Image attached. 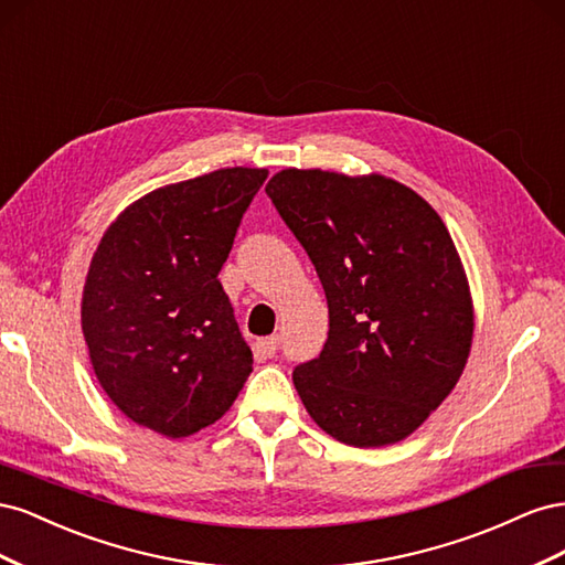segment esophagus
<instances>
[{
  "instance_id": "1",
  "label": "esophagus",
  "mask_w": 565,
  "mask_h": 565,
  "mask_svg": "<svg viewBox=\"0 0 565 565\" xmlns=\"http://www.w3.org/2000/svg\"><path fill=\"white\" fill-rule=\"evenodd\" d=\"M278 347H280V337H278V334L266 337V339H262V341H259V349H262V353H264V355H268V358H273V355L278 353Z\"/></svg>"
}]
</instances>
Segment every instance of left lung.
Masks as SVG:
<instances>
[{"mask_svg": "<svg viewBox=\"0 0 565 565\" xmlns=\"http://www.w3.org/2000/svg\"><path fill=\"white\" fill-rule=\"evenodd\" d=\"M266 195L330 311L320 355L292 372L301 403L347 446L403 440L446 401L471 349L469 285L446 224L384 177L282 169Z\"/></svg>", "mask_w": 565, "mask_h": 565, "instance_id": "left-lung-1", "label": "left lung"}]
</instances>
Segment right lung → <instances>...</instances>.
Wrapping results in <instances>:
<instances>
[{
    "label": "right lung",
    "mask_w": 565,
    "mask_h": 565,
    "mask_svg": "<svg viewBox=\"0 0 565 565\" xmlns=\"http://www.w3.org/2000/svg\"><path fill=\"white\" fill-rule=\"evenodd\" d=\"M266 169H218L134 202L100 241L82 295L96 377L122 413L169 438L214 424L252 351L218 270Z\"/></svg>",
    "instance_id": "add662e5"
}]
</instances>
